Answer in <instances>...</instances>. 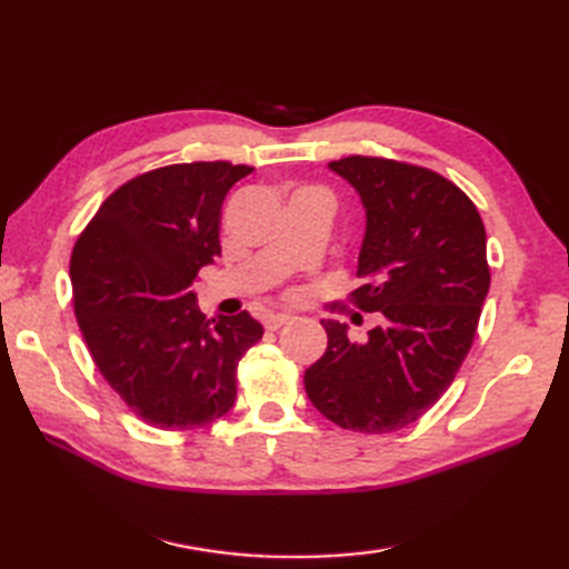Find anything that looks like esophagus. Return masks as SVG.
<instances>
[{"label": "esophagus", "mask_w": 569, "mask_h": 569, "mask_svg": "<svg viewBox=\"0 0 569 569\" xmlns=\"http://www.w3.org/2000/svg\"><path fill=\"white\" fill-rule=\"evenodd\" d=\"M291 320H293L291 316H269V318L263 320V328H266V330H271V332H276V330H281L283 325L291 322Z\"/></svg>", "instance_id": "34e87169"}]
</instances>
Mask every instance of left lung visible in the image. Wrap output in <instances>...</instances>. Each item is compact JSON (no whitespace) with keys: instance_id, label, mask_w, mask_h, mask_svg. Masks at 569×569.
<instances>
[{"instance_id":"8db88e82","label":"left lung","mask_w":569,"mask_h":569,"mask_svg":"<svg viewBox=\"0 0 569 569\" xmlns=\"http://www.w3.org/2000/svg\"><path fill=\"white\" fill-rule=\"evenodd\" d=\"M367 208L359 251L361 312H379L367 342L322 322L325 355L306 369L310 403L335 426L381 435L416 422L450 389L489 293L487 232L452 180L381 156L330 161Z\"/></svg>"}]
</instances>
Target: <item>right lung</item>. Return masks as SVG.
<instances>
[{
  "label": "right lung",
  "instance_id": "1",
  "mask_svg": "<svg viewBox=\"0 0 569 569\" xmlns=\"http://www.w3.org/2000/svg\"><path fill=\"white\" fill-rule=\"evenodd\" d=\"M244 163L196 161L119 186L70 257L72 308L112 391L159 430H196L229 413L237 367L263 335L249 312L204 318L190 291L220 257L222 202Z\"/></svg>",
  "mask_w": 569,
  "mask_h": 569
}]
</instances>
